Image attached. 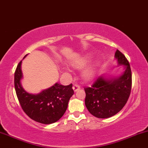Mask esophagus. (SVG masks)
<instances>
[{"label":"esophagus","mask_w":148,"mask_h":148,"mask_svg":"<svg viewBox=\"0 0 148 148\" xmlns=\"http://www.w3.org/2000/svg\"><path fill=\"white\" fill-rule=\"evenodd\" d=\"M72 89L74 91H77L78 90H79V89H80V86L78 85H73Z\"/></svg>","instance_id":"esophagus-1"}]
</instances>
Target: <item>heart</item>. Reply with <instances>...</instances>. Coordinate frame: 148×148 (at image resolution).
Masks as SVG:
<instances>
[{"mask_svg":"<svg viewBox=\"0 0 148 148\" xmlns=\"http://www.w3.org/2000/svg\"><path fill=\"white\" fill-rule=\"evenodd\" d=\"M89 60V57L88 55H85L79 59L76 60L74 62L72 63V66L74 68L76 69H81L83 68L85 65L88 63ZM95 74V70L94 68L92 66L88 67V68L85 70L83 73V77L85 80H90L92 79Z\"/></svg>","mask_w":148,"mask_h":148,"instance_id":"obj_1","label":"heart"}]
</instances>
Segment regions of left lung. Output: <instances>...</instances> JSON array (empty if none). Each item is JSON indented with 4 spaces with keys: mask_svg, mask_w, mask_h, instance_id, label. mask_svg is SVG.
I'll use <instances>...</instances> for the list:
<instances>
[{
    "mask_svg": "<svg viewBox=\"0 0 148 148\" xmlns=\"http://www.w3.org/2000/svg\"><path fill=\"white\" fill-rule=\"evenodd\" d=\"M115 58L125 71L117 78H107L100 76L91 87H85V106L91 115L98 118H108L122 109L130 96L132 73L126 57L117 50Z\"/></svg>",
    "mask_w": 148,
    "mask_h": 148,
    "instance_id": "left-lung-1",
    "label": "left lung"
}]
</instances>
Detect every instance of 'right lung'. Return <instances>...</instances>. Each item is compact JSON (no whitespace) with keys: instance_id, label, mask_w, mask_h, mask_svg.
<instances>
[{"instance_id":"1","label":"right lung","mask_w":148,"mask_h":148,"mask_svg":"<svg viewBox=\"0 0 148 148\" xmlns=\"http://www.w3.org/2000/svg\"><path fill=\"white\" fill-rule=\"evenodd\" d=\"M21 63L22 61L15 72L14 85L17 97L24 113L33 120L41 124H50L57 121L64 115L69 100L74 94L72 84L64 86L57 83L38 94H31L22 87Z\"/></svg>"}]
</instances>
